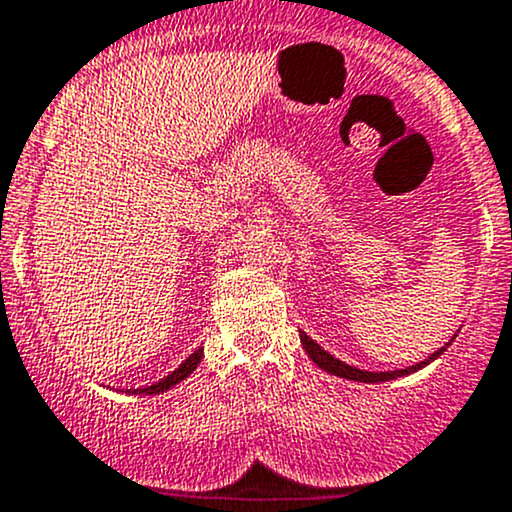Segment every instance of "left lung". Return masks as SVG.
<instances>
[{
  "mask_svg": "<svg viewBox=\"0 0 512 512\" xmlns=\"http://www.w3.org/2000/svg\"><path fill=\"white\" fill-rule=\"evenodd\" d=\"M299 338H301V346H304V351L309 353V358L314 360V363L319 365L321 370H326V373H331V375H338V378L355 380V383H387V380H395V378H402V375L417 373V370H422L424 365H429V363H432V360H437L439 355L446 351V346H449V343H451L449 341L444 348H439L437 353H432V355H429V358H424L422 363L410 365V368H405V370H387V373H370V370L353 368V365H348V363H343V360L333 358V355L328 353V351H324V348H321L319 343L311 341V338L306 336L304 331H299Z\"/></svg>",
  "mask_w": 512,
  "mask_h": 512,
  "instance_id": "8db88e82",
  "label": "left lung"
}]
</instances>
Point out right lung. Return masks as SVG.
<instances>
[{
    "mask_svg": "<svg viewBox=\"0 0 512 512\" xmlns=\"http://www.w3.org/2000/svg\"><path fill=\"white\" fill-rule=\"evenodd\" d=\"M201 358H203V348H198V351H193L191 355H188L184 363L174 370V373L166 375L164 380H159V383L147 385V387H137V390H127V392H132V395H159V392L171 390V387H174L176 383H181V380L188 378V375L198 368Z\"/></svg>",
    "mask_w": 512,
    "mask_h": 512,
    "instance_id": "right-lung-1",
    "label": "right lung"
}]
</instances>
